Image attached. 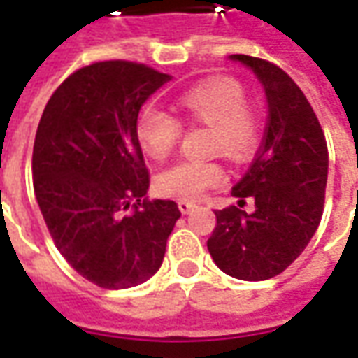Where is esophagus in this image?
Wrapping results in <instances>:
<instances>
[{
	"label": "esophagus",
	"mask_w": 358,
	"mask_h": 358,
	"mask_svg": "<svg viewBox=\"0 0 358 358\" xmlns=\"http://www.w3.org/2000/svg\"><path fill=\"white\" fill-rule=\"evenodd\" d=\"M195 207H196V205H195V203H191V201H179V210H181L183 215L191 213V210H193Z\"/></svg>",
	"instance_id": "obj_1"
}]
</instances>
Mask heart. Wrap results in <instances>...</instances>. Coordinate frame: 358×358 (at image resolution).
<instances>
[{
    "label": "heart",
    "mask_w": 358,
    "mask_h": 358,
    "mask_svg": "<svg viewBox=\"0 0 358 358\" xmlns=\"http://www.w3.org/2000/svg\"><path fill=\"white\" fill-rule=\"evenodd\" d=\"M177 106L187 120L208 128V153H220L232 163L248 162L254 155L262 122L241 83L213 78L196 84L177 100ZM136 136L150 159L163 162L179 143L181 124L165 112L148 108L136 122ZM224 177L222 165L215 159H187L162 171L155 185L163 196L195 201L224 183Z\"/></svg>",
    "instance_id": "obj_1"
}]
</instances>
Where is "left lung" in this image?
<instances>
[{
  "label": "left lung",
  "instance_id": "left-lung-1",
  "mask_svg": "<svg viewBox=\"0 0 358 358\" xmlns=\"http://www.w3.org/2000/svg\"><path fill=\"white\" fill-rule=\"evenodd\" d=\"M260 80L268 126L250 169L232 187L238 207L215 210L207 241L213 260L236 280L260 282L282 274L311 241L323 215L327 141L313 108L287 74L272 62L230 55ZM255 210H241L245 199Z\"/></svg>",
  "mask_w": 358,
  "mask_h": 358
}]
</instances>
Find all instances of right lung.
Masks as SVG:
<instances>
[{
	"mask_svg": "<svg viewBox=\"0 0 358 358\" xmlns=\"http://www.w3.org/2000/svg\"><path fill=\"white\" fill-rule=\"evenodd\" d=\"M169 74L129 61L92 62L55 90L33 145V187L64 260L88 282L126 289L159 270L181 210L148 201L136 136L143 102Z\"/></svg>",
	"mask_w": 358,
	"mask_h": 358,
	"instance_id": "obj_1",
	"label": "right lung"
}]
</instances>
